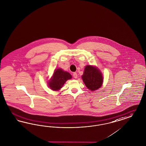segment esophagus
<instances>
[{
  "label": "esophagus",
  "mask_w": 146,
  "mask_h": 146,
  "mask_svg": "<svg viewBox=\"0 0 146 146\" xmlns=\"http://www.w3.org/2000/svg\"><path fill=\"white\" fill-rule=\"evenodd\" d=\"M73 77H74L75 79H76V78H78V75H77V73H76V72H74L73 74Z\"/></svg>",
  "instance_id": "esophagus-1"
}]
</instances>
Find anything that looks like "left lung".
I'll use <instances>...</instances> for the list:
<instances>
[{
  "instance_id": "obj_1",
  "label": "left lung",
  "mask_w": 146,
  "mask_h": 146,
  "mask_svg": "<svg viewBox=\"0 0 146 146\" xmlns=\"http://www.w3.org/2000/svg\"><path fill=\"white\" fill-rule=\"evenodd\" d=\"M82 79L86 87L90 90H95L100 88L103 82L101 72L90 65L85 67Z\"/></svg>"
}]
</instances>
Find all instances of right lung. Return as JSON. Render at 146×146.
<instances>
[{
  "label": "right lung",
  "mask_w": 146,
  "mask_h": 146,
  "mask_svg": "<svg viewBox=\"0 0 146 146\" xmlns=\"http://www.w3.org/2000/svg\"><path fill=\"white\" fill-rule=\"evenodd\" d=\"M71 78L72 76L69 73L64 72L61 68H58L54 71L52 79L49 81V87L53 90H58L67 80Z\"/></svg>",
  "instance_id": "right-lung-1"
}]
</instances>
